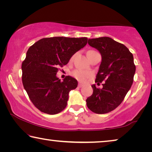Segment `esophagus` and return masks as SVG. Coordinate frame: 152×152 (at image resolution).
<instances>
[{"label":"esophagus","instance_id":"34e87169","mask_svg":"<svg viewBox=\"0 0 152 152\" xmlns=\"http://www.w3.org/2000/svg\"><path fill=\"white\" fill-rule=\"evenodd\" d=\"M84 86V84H82V83H78V87L79 88H81V87H82Z\"/></svg>","mask_w":152,"mask_h":152}]
</instances>
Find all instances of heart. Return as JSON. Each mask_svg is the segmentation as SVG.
I'll list each match as a JSON object with an SVG mask.
<instances>
[{"mask_svg": "<svg viewBox=\"0 0 152 152\" xmlns=\"http://www.w3.org/2000/svg\"><path fill=\"white\" fill-rule=\"evenodd\" d=\"M72 75L78 81L84 82L90 76V73L82 70H76L72 73Z\"/></svg>", "mask_w": 152, "mask_h": 152, "instance_id": "b5f03b06", "label": "heart"}]
</instances>
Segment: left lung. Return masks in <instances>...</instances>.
I'll return each instance as SVG.
<instances>
[{
  "label": "left lung",
  "instance_id": "left-lung-1",
  "mask_svg": "<svg viewBox=\"0 0 152 152\" xmlns=\"http://www.w3.org/2000/svg\"><path fill=\"white\" fill-rule=\"evenodd\" d=\"M88 43L101 54L95 82L103 83L102 88L92 84L93 93L86 99V105L94 113L104 114L121 103L132 85L135 72L133 56L125 45L109 37L89 39Z\"/></svg>",
  "mask_w": 152,
  "mask_h": 152
}]
</instances>
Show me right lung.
Here are the masks:
<instances>
[{
    "mask_svg": "<svg viewBox=\"0 0 152 152\" xmlns=\"http://www.w3.org/2000/svg\"><path fill=\"white\" fill-rule=\"evenodd\" d=\"M87 42V37L43 38L29 48L22 63V82L30 100L40 111L55 115L65 109L69 92L76 88L78 82L70 76L61 81L56 74L59 67L68 64Z\"/></svg>",
    "mask_w": 152,
    "mask_h": 152,
    "instance_id": "add662e5",
    "label": "right lung"
}]
</instances>
